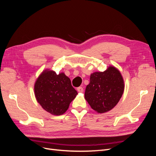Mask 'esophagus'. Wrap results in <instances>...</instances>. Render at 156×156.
<instances>
[{"instance_id": "obj_1", "label": "esophagus", "mask_w": 156, "mask_h": 156, "mask_svg": "<svg viewBox=\"0 0 156 156\" xmlns=\"http://www.w3.org/2000/svg\"><path fill=\"white\" fill-rule=\"evenodd\" d=\"M83 87H78L77 88V91L79 92H83Z\"/></svg>"}]
</instances>
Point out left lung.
I'll return each mask as SVG.
<instances>
[{
  "label": "left lung",
  "instance_id": "left-lung-1",
  "mask_svg": "<svg viewBox=\"0 0 156 156\" xmlns=\"http://www.w3.org/2000/svg\"><path fill=\"white\" fill-rule=\"evenodd\" d=\"M124 82L120 71L110 66L103 72L90 75L84 98L91 108L98 113H104L114 108L123 94Z\"/></svg>",
  "mask_w": 156,
  "mask_h": 156
}]
</instances>
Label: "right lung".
I'll list each match as a JSON object with an SVG mask.
<instances>
[{
  "label": "right lung",
  "instance_id": "right-lung-1",
  "mask_svg": "<svg viewBox=\"0 0 156 156\" xmlns=\"http://www.w3.org/2000/svg\"><path fill=\"white\" fill-rule=\"evenodd\" d=\"M34 94L37 101L44 110L59 116L68 110L77 92L64 73L57 75L54 71L45 69L36 79Z\"/></svg>",
  "mask_w": 156,
  "mask_h": 156
}]
</instances>
